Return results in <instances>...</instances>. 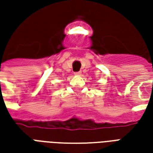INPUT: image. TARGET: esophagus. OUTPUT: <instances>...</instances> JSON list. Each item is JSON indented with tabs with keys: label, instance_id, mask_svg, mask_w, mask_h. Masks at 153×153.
<instances>
[{
	"label": "esophagus",
	"instance_id": "34e87169",
	"mask_svg": "<svg viewBox=\"0 0 153 153\" xmlns=\"http://www.w3.org/2000/svg\"><path fill=\"white\" fill-rule=\"evenodd\" d=\"M75 75H80L81 74V71H78V72H74Z\"/></svg>",
	"mask_w": 153,
	"mask_h": 153
}]
</instances>
